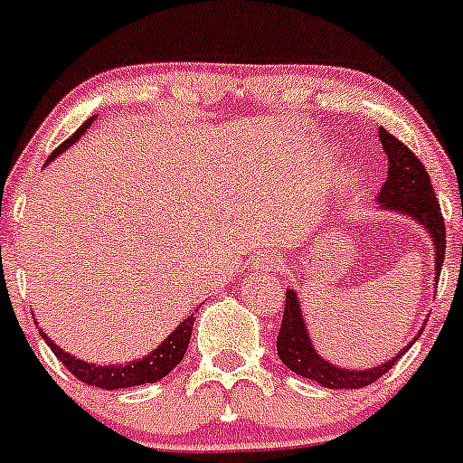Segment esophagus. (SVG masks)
Instances as JSON below:
<instances>
[{"instance_id":"34e87169","label":"esophagus","mask_w":463,"mask_h":463,"mask_svg":"<svg viewBox=\"0 0 463 463\" xmlns=\"http://www.w3.org/2000/svg\"><path fill=\"white\" fill-rule=\"evenodd\" d=\"M252 266L255 268H277L279 257L272 255V252H263V255L252 259Z\"/></svg>"}]
</instances>
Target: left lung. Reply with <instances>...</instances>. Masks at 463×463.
Instances as JSON below:
<instances>
[{"label":"left lung","instance_id":"8db88e82","mask_svg":"<svg viewBox=\"0 0 463 463\" xmlns=\"http://www.w3.org/2000/svg\"><path fill=\"white\" fill-rule=\"evenodd\" d=\"M378 138L389 160V174L383 189H380L378 206L383 208V211H393L398 213V215L411 217V220L424 228L426 235L430 237V243H433L435 248V281H439L446 248V226L439 211V202L438 197H435L433 184H430V177L426 174L420 157L415 156L404 142H400L395 136H391L389 131L383 129V127L378 129ZM426 321H429V318H424L421 327H426ZM420 334L421 329L409 345H404L402 352H398L393 358L378 364V367L343 369L338 367V364L325 360L323 355L317 352L312 336H309L307 332V325L306 318H303V309L301 303H298L297 292L289 288L286 289V309H283L281 329H279L277 336V352L281 363L286 364L289 372L303 375V378L307 380H314V383H318L321 387L363 389L367 387V384L375 383L378 378H383V375L402 358L406 349H411V345L420 338Z\"/></svg>","mask_w":463,"mask_h":463}]
</instances>
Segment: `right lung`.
Segmentation results:
<instances>
[{
	"instance_id": "add662e5",
	"label": "right lung",
	"mask_w": 463,
	"mask_h": 463,
	"mask_svg": "<svg viewBox=\"0 0 463 463\" xmlns=\"http://www.w3.org/2000/svg\"><path fill=\"white\" fill-rule=\"evenodd\" d=\"M94 118H96V116H91V118L85 120V123L80 125L79 129H76L74 134L70 136V138L65 140L57 151H52V156L48 157V165L54 160V157L63 154L68 146H72L74 142L79 140L80 136L85 134V131H88V127L91 125V120H94ZM34 323H37V321H34ZM193 323H195V317L189 314V317H186L184 321L177 325V327L169 334V336H166L160 345H157L154 352L146 354L145 358L131 360V363H127V364H91V363H85V360L76 358L74 354L63 352V349H61L59 345L54 343V340L50 338L48 334L43 332V329H39V332H42L43 340L48 343V347L52 349L54 355H57L61 363H63L65 367H68L70 372H72L76 378L80 380V383L90 384V387H99V389L111 391V389L140 387V384H149V383L154 384L160 378H165L166 373L174 372V367H177V363L184 358L186 347H189Z\"/></svg>"
}]
</instances>
